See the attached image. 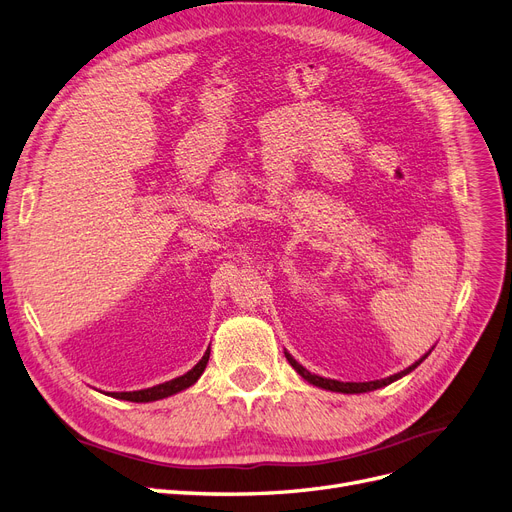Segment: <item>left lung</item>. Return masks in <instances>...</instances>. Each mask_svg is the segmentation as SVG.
Returning a JSON list of instances; mask_svg holds the SVG:
<instances>
[{"label": "left lung", "mask_w": 512, "mask_h": 512, "mask_svg": "<svg viewBox=\"0 0 512 512\" xmlns=\"http://www.w3.org/2000/svg\"><path fill=\"white\" fill-rule=\"evenodd\" d=\"M434 349V347H432ZM430 349V351H432ZM430 351L428 354L424 356V358H419L415 364H411L409 368H404V370H400V373H396V375H392V377H387V379H377V381H366V383H343V381H334V379H324V377H317V375H311L307 368H303L301 364H298L290 354H286V358H288V362L292 364V368L296 370L298 375H301L303 379H307L309 383H313V385H317V387H324V390H330V392H341V394H364V392H373V390H379V387H383V385H390L392 381H396V379H400V377H404L407 373H411V370H415L421 362H424L428 356H430Z\"/></svg>", "instance_id": "8db88e82"}]
</instances>
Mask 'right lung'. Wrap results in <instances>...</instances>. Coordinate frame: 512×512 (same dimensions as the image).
Wrapping results in <instances>:
<instances>
[{
    "label": "right lung",
    "instance_id": "obj_1",
    "mask_svg": "<svg viewBox=\"0 0 512 512\" xmlns=\"http://www.w3.org/2000/svg\"><path fill=\"white\" fill-rule=\"evenodd\" d=\"M207 360H209V349L205 351V356L199 360V364H197L195 368H190L186 375H182V377H178V379H171V381H167V383L148 387V390L114 392L112 396H114V398H120V400H131V402H152V400H161V398L173 396V394H178V392L186 390V387H190L192 383H195V381L203 375V370H205V366H207Z\"/></svg>",
    "mask_w": 512,
    "mask_h": 512
}]
</instances>
